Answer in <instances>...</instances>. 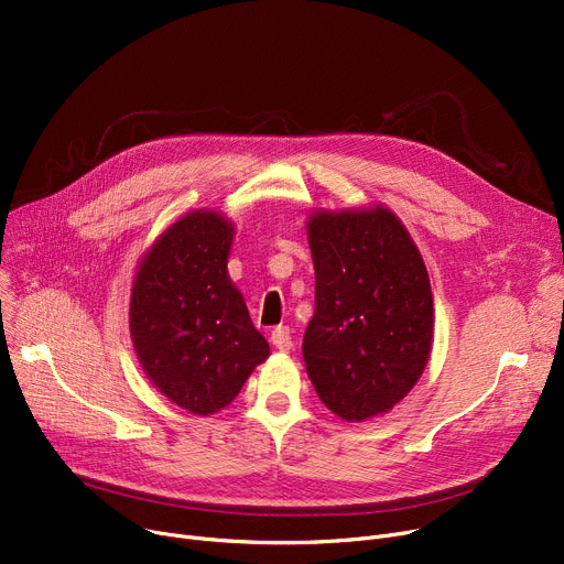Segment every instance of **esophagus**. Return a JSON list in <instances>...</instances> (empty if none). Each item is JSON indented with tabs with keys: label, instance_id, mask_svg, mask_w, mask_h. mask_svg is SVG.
<instances>
[{
	"label": "esophagus",
	"instance_id": "obj_1",
	"mask_svg": "<svg viewBox=\"0 0 564 564\" xmlns=\"http://www.w3.org/2000/svg\"><path fill=\"white\" fill-rule=\"evenodd\" d=\"M272 345H274L279 351H290V349H292L290 329H288V327H276V329L272 332Z\"/></svg>",
	"mask_w": 564,
	"mask_h": 564
}]
</instances>
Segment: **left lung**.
<instances>
[{"instance_id":"8db88e82","label":"left lung","mask_w":564,"mask_h":564,"mask_svg":"<svg viewBox=\"0 0 564 564\" xmlns=\"http://www.w3.org/2000/svg\"><path fill=\"white\" fill-rule=\"evenodd\" d=\"M315 313L304 361L317 398L349 423L391 411L416 387L432 349L425 262L402 221L370 210L308 219Z\"/></svg>"}]
</instances>
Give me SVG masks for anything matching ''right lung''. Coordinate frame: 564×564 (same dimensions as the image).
<instances>
[{
    "instance_id": "1",
    "label": "right lung",
    "mask_w": 564,
    "mask_h": 564,
    "mask_svg": "<svg viewBox=\"0 0 564 564\" xmlns=\"http://www.w3.org/2000/svg\"><path fill=\"white\" fill-rule=\"evenodd\" d=\"M232 224L196 210L145 251L130 297V334L143 372L196 416L228 406L270 345L228 276Z\"/></svg>"
}]
</instances>
